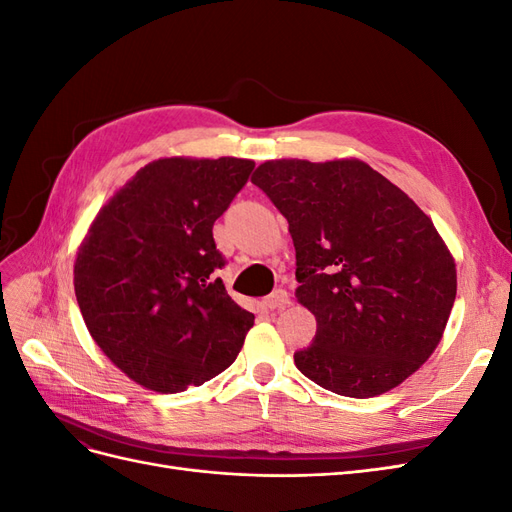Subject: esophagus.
Returning <instances> with one entry per match:
<instances>
[{"instance_id":"1","label":"esophagus","mask_w":512,"mask_h":512,"mask_svg":"<svg viewBox=\"0 0 512 512\" xmlns=\"http://www.w3.org/2000/svg\"><path fill=\"white\" fill-rule=\"evenodd\" d=\"M265 307L267 309H282V307H286L288 303H290V297H288V292L286 290H282V288H277V290H273L269 297H265Z\"/></svg>"}]
</instances>
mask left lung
<instances>
[{
  "mask_svg": "<svg viewBox=\"0 0 512 512\" xmlns=\"http://www.w3.org/2000/svg\"><path fill=\"white\" fill-rule=\"evenodd\" d=\"M252 183L288 220L294 297L318 324L294 365L337 395L395 389L438 348L457 294L455 258L429 215L356 158L269 160Z\"/></svg>",
  "mask_w": 512,
  "mask_h": 512,
  "instance_id": "8db88e82",
  "label": "left lung"
}]
</instances>
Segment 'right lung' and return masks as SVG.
I'll use <instances>...</instances> for the list:
<instances>
[{
  "label": "right lung",
  "mask_w": 512,
  "mask_h": 512,
  "mask_svg": "<svg viewBox=\"0 0 512 512\" xmlns=\"http://www.w3.org/2000/svg\"><path fill=\"white\" fill-rule=\"evenodd\" d=\"M254 170L243 158L153 160L98 211L74 262L87 331L136 384L200 386L232 365L254 314L215 271L213 224Z\"/></svg>",
  "instance_id": "add662e5"
}]
</instances>
